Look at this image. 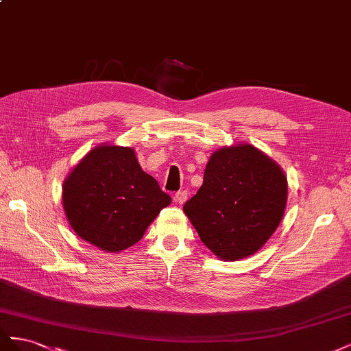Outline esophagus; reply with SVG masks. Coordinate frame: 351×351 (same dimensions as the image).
I'll return each mask as SVG.
<instances>
[{
	"label": "esophagus",
	"instance_id": "34e87169",
	"mask_svg": "<svg viewBox=\"0 0 351 351\" xmlns=\"http://www.w3.org/2000/svg\"><path fill=\"white\" fill-rule=\"evenodd\" d=\"M187 190H178V192L174 195V200L177 202V204H184V202L187 200Z\"/></svg>",
	"mask_w": 351,
	"mask_h": 351
}]
</instances>
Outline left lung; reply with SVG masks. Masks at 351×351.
I'll return each instance as SVG.
<instances>
[{"label": "left lung", "instance_id": "1", "mask_svg": "<svg viewBox=\"0 0 351 351\" xmlns=\"http://www.w3.org/2000/svg\"><path fill=\"white\" fill-rule=\"evenodd\" d=\"M287 178L252 145L212 154L204 184L183 210L205 246L224 261L258 252L282 219Z\"/></svg>", "mask_w": 351, "mask_h": 351}]
</instances>
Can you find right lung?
<instances>
[{"instance_id": "right-lung-1", "label": "right lung", "mask_w": 351, "mask_h": 351, "mask_svg": "<svg viewBox=\"0 0 351 351\" xmlns=\"http://www.w3.org/2000/svg\"><path fill=\"white\" fill-rule=\"evenodd\" d=\"M171 197L141 168L130 147H95L62 187V205L76 234L105 252L139 241Z\"/></svg>"}]
</instances>
